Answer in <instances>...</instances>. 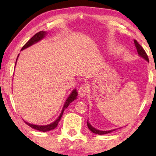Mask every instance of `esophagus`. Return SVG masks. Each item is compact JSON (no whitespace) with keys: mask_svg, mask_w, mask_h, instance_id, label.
<instances>
[{"mask_svg":"<svg viewBox=\"0 0 156 156\" xmlns=\"http://www.w3.org/2000/svg\"><path fill=\"white\" fill-rule=\"evenodd\" d=\"M89 87L88 84H82L78 89V94L81 97L87 95L89 94Z\"/></svg>","mask_w":156,"mask_h":156,"instance_id":"esophagus-1","label":"esophagus"}]
</instances>
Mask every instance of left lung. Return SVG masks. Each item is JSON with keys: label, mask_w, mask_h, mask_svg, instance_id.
Segmentation results:
<instances>
[{"label": "left lung", "mask_w": 156, "mask_h": 156, "mask_svg": "<svg viewBox=\"0 0 156 156\" xmlns=\"http://www.w3.org/2000/svg\"><path fill=\"white\" fill-rule=\"evenodd\" d=\"M134 41V43H135V45H136V47L137 49V51H138V54L140 55V56H142L143 58H144L145 60H147V61H149V58H148V56L147 54L146 51H144V49H143V47H142L138 41H137L136 40H133ZM87 126L88 128L89 129V130H90L91 132H93V133H96V134H98V135H103V134H107V133H111V132H112L113 131H114L115 129H113V130H110V131H100V130H97V129H96L95 128H94L93 126H92L90 123H89L88 122H87Z\"/></svg>", "instance_id": "8db88e82"}]
</instances>
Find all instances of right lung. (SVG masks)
I'll use <instances>...</instances> for the list:
<instances>
[{"mask_svg": "<svg viewBox=\"0 0 156 156\" xmlns=\"http://www.w3.org/2000/svg\"><path fill=\"white\" fill-rule=\"evenodd\" d=\"M46 34H47V32H45V31H39V32L36 33L33 37H31V38L30 39V41H28L27 43L25 44V45L22 47V49H21V50H23L24 49L27 48V47H30L31 45H32L33 44L37 43V42H38L39 41H41V39H43L44 38V36L46 35ZM16 60H17V59H16ZM77 96H78L77 91H76V89H74V90H73L72 92V94L69 95V96L68 97V98L67 99V100H66V102L65 103L64 107H63L62 111L61 113H60L59 118H58V119L56 121H55V122H53V123L49 124V125H48L39 126V125H31V124L28 123V122H25L27 124V125L30 126V127L33 128L34 129H36V130H38V131H40L45 132V131H50V130H52V129H54L58 126V124L59 121L60 120V119H61L62 114H63V112H64L65 109H67V108L68 107V106H69V104L71 103V102H73L75 99H76V97H77Z\"/></svg>", "mask_w": 156, "mask_h": 156, "instance_id": "1", "label": "right lung"}]
</instances>
